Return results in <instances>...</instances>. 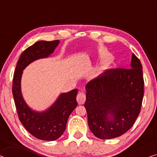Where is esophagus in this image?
I'll use <instances>...</instances> for the list:
<instances>
[{
    "instance_id": "34e87169",
    "label": "esophagus",
    "mask_w": 157,
    "mask_h": 157,
    "mask_svg": "<svg viewBox=\"0 0 157 157\" xmlns=\"http://www.w3.org/2000/svg\"><path fill=\"white\" fill-rule=\"evenodd\" d=\"M77 101H78V104L81 105L83 104L86 101V95L85 92L82 90H81L78 92V95H77Z\"/></svg>"
}]
</instances>
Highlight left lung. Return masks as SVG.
Instances as JSON below:
<instances>
[{"label": "left lung", "mask_w": 157, "mask_h": 157, "mask_svg": "<svg viewBox=\"0 0 157 157\" xmlns=\"http://www.w3.org/2000/svg\"><path fill=\"white\" fill-rule=\"evenodd\" d=\"M130 67L107 70L86 85L88 125L98 138L122 135L140 113L144 79L141 62L134 53Z\"/></svg>", "instance_id": "left-lung-1"}]
</instances>
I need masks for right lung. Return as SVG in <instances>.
Here are the masks:
<instances>
[{
  "label": "right lung",
  "instance_id": "1",
  "mask_svg": "<svg viewBox=\"0 0 157 157\" xmlns=\"http://www.w3.org/2000/svg\"><path fill=\"white\" fill-rule=\"evenodd\" d=\"M59 40L39 41L23 51L16 66L13 82V95L19 119L30 134L37 139L53 141L61 136L67 119L78 105L77 89L62 93L50 108L42 112L33 111L27 106L21 92L23 70L34 60L47 58L57 47Z\"/></svg>",
  "mask_w": 157,
  "mask_h": 157
}]
</instances>
